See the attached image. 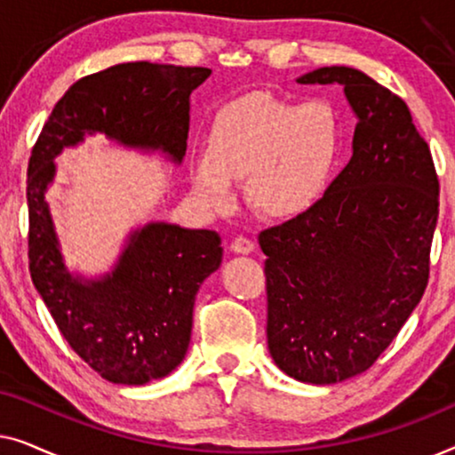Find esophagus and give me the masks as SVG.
Segmentation results:
<instances>
[{
    "instance_id": "esophagus-1",
    "label": "esophagus",
    "mask_w": 455,
    "mask_h": 455,
    "mask_svg": "<svg viewBox=\"0 0 455 455\" xmlns=\"http://www.w3.org/2000/svg\"><path fill=\"white\" fill-rule=\"evenodd\" d=\"M229 248H232V252L235 254H251L254 251V242L244 238V235H235Z\"/></svg>"
}]
</instances>
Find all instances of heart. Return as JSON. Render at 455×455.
I'll return each mask as SVG.
<instances>
[{
	"instance_id": "1",
	"label": "heart",
	"mask_w": 455,
	"mask_h": 455,
	"mask_svg": "<svg viewBox=\"0 0 455 455\" xmlns=\"http://www.w3.org/2000/svg\"><path fill=\"white\" fill-rule=\"evenodd\" d=\"M341 155V124L333 105H302L248 95L215 116L207 153L192 159L190 186L211 209L234 203L232 182L271 221H296L319 207Z\"/></svg>"
}]
</instances>
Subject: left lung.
Returning <instances> with one entry per match:
<instances>
[{"mask_svg": "<svg viewBox=\"0 0 455 455\" xmlns=\"http://www.w3.org/2000/svg\"><path fill=\"white\" fill-rule=\"evenodd\" d=\"M300 84H341L356 116L352 159L313 213L265 229L267 344L296 381L364 372L428 282L439 180L408 105L364 72L319 68Z\"/></svg>", "mask_w": 455, "mask_h": 455, "instance_id": "left-lung-1", "label": "left lung"}]
</instances>
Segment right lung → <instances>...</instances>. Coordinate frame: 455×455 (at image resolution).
<instances>
[{"mask_svg": "<svg viewBox=\"0 0 455 455\" xmlns=\"http://www.w3.org/2000/svg\"><path fill=\"white\" fill-rule=\"evenodd\" d=\"M209 76V68L128 61L80 78L55 103L30 155V277L72 350L111 383L145 385L182 363L196 291L220 269L221 240L211 229L151 221L128 234L108 273L70 271L45 198L58 173L55 157L101 134L180 165L190 95Z\"/></svg>", "mask_w": 455, "mask_h": 455, "instance_id": "obj_1", "label": "right lung"}]
</instances>
